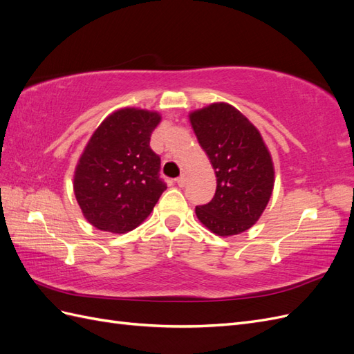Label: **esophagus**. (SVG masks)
Instances as JSON below:
<instances>
[{
    "mask_svg": "<svg viewBox=\"0 0 354 354\" xmlns=\"http://www.w3.org/2000/svg\"><path fill=\"white\" fill-rule=\"evenodd\" d=\"M176 183H177L180 187H185L186 183H187V178H186L185 176H180V177L176 180Z\"/></svg>",
    "mask_w": 354,
    "mask_h": 354,
    "instance_id": "esophagus-1",
    "label": "esophagus"
}]
</instances>
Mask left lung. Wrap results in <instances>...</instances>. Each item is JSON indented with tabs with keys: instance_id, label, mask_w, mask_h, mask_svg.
Returning a JSON list of instances; mask_svg holds the SVG:
<instances>
[{
	"instance_id": "8db88e82",
	"label": "left lung",
	"mask_w": 354,
	"mask_h": 354,
	"mask_svg": "<svg viewBox=\"0 0 354 354\" xmlns=\"http://www.w3.org/2000/svg\"><path fill=\"white\" fill-rule=\"evenodd\" d=\"M201 147L216 171L214 198L195 212L218 236L248 230L272 196L274 169L259 130L232 104L212 103L190 113Z\"/></svg>"
}]
</instances>
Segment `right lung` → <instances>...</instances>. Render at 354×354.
Instances as JSON below:
<instances>
[{
	"mask_svg": "<svg viewBox=\"0 0 354 354\" xmlns=\"http://www.w3.org/2000/svg\"><path fill=\"white\" fill-rule=\"evenodd\" d=\"M160 116L125 108L109 115L91 136L73 176L75 196L95 229L127 233L142 224L167 185L151 136Z\"/></svg>",
	"mask_w": 354,
	"mask_h": 354,
	"instance_id": "right-lung-1",
	"label": "right lung"
}]
</instances>
